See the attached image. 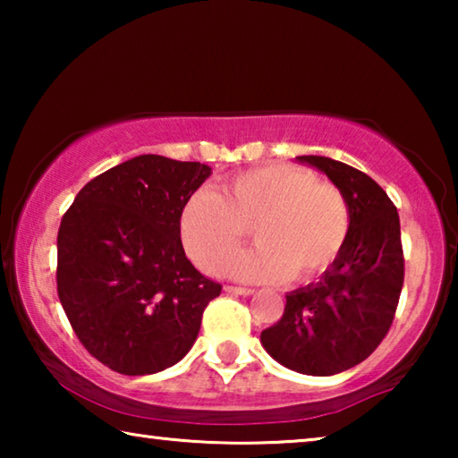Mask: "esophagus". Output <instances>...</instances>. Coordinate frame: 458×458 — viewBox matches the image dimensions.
Wrapping results in <instances>:
<instances>
[{"mask_svg":"<svg viewBox=\"0 0 458 458\" xmlns=\"http://www.w3.org/2000/svg\"><path fill=\"white\" fill-rule=\"evenodd\" d=\"M226 293H234V294H252L254 289H248V286H234V284H226L224 286Z\"/></svg>","mask_w":458,"mask_h":458,"instance_id":"esophagus-1","label":"esophagus"}]
</instances>
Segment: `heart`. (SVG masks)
<instances>
[{
	"instance_id": "obj_1",
	"label": "heart",
	"mask_w": 458,
	"mask_h": 458,
	"mask_svg": "<svg viewBox=\"0 0 458 458\" xmlns=\"http://www.w3.org/2000/svg\"><path fill=\"white\" fill-rule=\"evenodd\" d=\"M190 259L208 273L220 270L250 236L259 246L230 262L232 275L248 281H311L344 252L352 210L337 185L319 182L293 164L250 167L230 175L218 191L199 190L177 216Z\"/></svg>"
}]
</instances>
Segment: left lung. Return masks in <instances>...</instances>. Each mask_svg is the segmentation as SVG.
<instances>
[{
    "label": "left lung",
    "mask_w": 458,
    "mask_h": 458,
    "mask_svg": "<svg viewBox=\"0 0 458 458\" xmlns=\"http://www.w3.org/2000/svg\"><path fill=\"white\" fill-rule=\"evenodd\" d=\"M297 159L345 193L352 230L319 283L286 294L283 317L260 341L284 368L333 376L369 358L392 327L404 284L400 218L387 193L360 169L321 155Z\"/></svg>",
    "instance_id": "left-lung-1"
}]
</instances>
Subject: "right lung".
<instances>
[{
    "label": "right lung",
    "mask_w": 458,
    "mask_h": 458,
    "mask_svg": "<svg viewBox=\"0 0 458 458\" xmlns=\"http://www.w3.org/2000/svg\"><path fill=\"white\" fill-rule=\"evenodd\" d=\"M210 167L139 155L90 180L62 216L56 284L87 352L123 376L172 368L222 291L193 268L177 216Z\"/></svg>",
    "instance_id": "obj_1"
}]
</instances>
